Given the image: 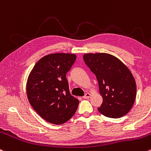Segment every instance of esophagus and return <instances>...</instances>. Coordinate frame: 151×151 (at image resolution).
<instances>
[{
	"label": "esophagus",
	"instance_id": "obj_1",
	"mask_svg": "<svg viewBox=\"0 0 151 151\" xmlns=\"http://www.w3.org/2000/svg\"><path fill=\"white\" fill-rule=\"evenodd\" d=\"M91 97V94L89 93V92H87V93H86L85 95L84 96L83 98H84V99H88V98H89V97Z\"/></svg>",
	"mask_w": 151,
	"mask_h": 151
}]
</instances>
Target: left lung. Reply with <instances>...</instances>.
Segmentation results:
<instances>
[{
	"label": "left lung",
	"mask_w": 151,
	"mask_h": 151,
	"mask_svg": "<svg viewBox=\"0 0 151 151\" xmlns=\"http://www.w3.org/2000/svg\"><path fill=\"white\" fill-rule=\"evenodd\" d=\"M83 59L98 82L103 99L99 112L111 118L126 115L136 97V83L130 69L120 59L107 53L84 54Z\"/></svg>",
	"instance_id": "obj_1"
}]
</instances>
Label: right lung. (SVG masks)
<instances>
[{
    "mask_svg": "<svg viewBox=\"0 0 151 151\" xmlns=\"http://www.w3.org/2000/svg\"><path fill=\"white\" fill-rule=\"evenodd\" d=\"M75 54L56 53L39 59L30 72L26 93L30 105L44 120L54 125L65 123L74 115L79 100L71 95L66 74Z\"/></svg>",
    "mask_w": 151,
    "mask_h": 151,
    "instance_id": "add662e5",
    "label": "right lung"
}]
</instances>
